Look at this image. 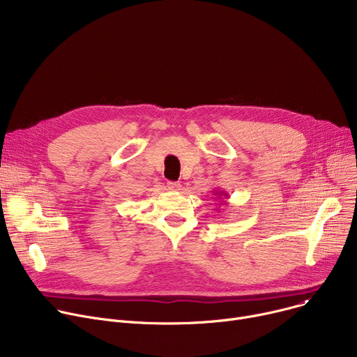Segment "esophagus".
Returning a JSON list of instances; mask_svg holds the SVG:
<instances>
[{"mask_svg":"<svg viewBox=\"0 0 357 357\" xmlns=\"http://www.w3.org/2000/svg\"><path fill=\"white\" fill-rule=\"evenodd\" d=\"M167 190L171 191H179L181 190V183L179 182H167Z\"/></svg>","mask_w":357,"mask_h":357,"instance_id":"esophagus-1","label":"esophagus"}]
</instances>
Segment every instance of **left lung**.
<instances>
[{
  "instance_id": "8db88e82",
  "label": "left lung",
  "mask_w": 357,
  "mask_h": 357,
  "mask_svg": "<svg viewBox=\"0 0 357 357\" xmlns=\"http://www.w3.org/2000/svg\"><path fill=\"white\" fill-rule=\"evenodd\" d=\"M214 195H215V198H214V199H218V201H220V199H222V198H226V199L229 198V194H227L226 191H214ZM224 204L227 205V202H226V201H224Z\"/></svg>"
}]
</instances>
